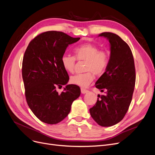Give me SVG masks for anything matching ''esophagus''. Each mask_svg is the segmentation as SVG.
Listing matches in <instances>:
<instances>
[{
    "mask_svg": "<svg viewBox=\"0 0 155 155\" xmlns=\"http://www.w3.org/2000/svg\"><path fill=\"white\" fill-rule=\"evenodd\" d=\"M81 93H82V94H86V93H88V92L89 91L88 90H85V89H84V88H81Z\"/></svg>",
    "mask_w": 155,
    "mask_h": 155,
    "instance_id": "esophagus-1",
    "label": "esophagus"
}]
</instances>
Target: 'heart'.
Returning <instances> with one entry per match:
<instances>
[{
    "mask_svg": "<svg viewBox=\"0 0 155 155\" xmlns=\"http://www.w3.org/2000/svg\"><path fill=\"white\" fill-rule=\"evenodd\" d=\"M75 57L70 54H64L61 63L65 71L72 73L74 70L76 58L79 61H86L83 74L74 75L71 78V83L82 88H86L94 79V74L99 76L106 70L109 64V57L107 52L99 50V48L93 44L86 43L74 48Z\"/></svg>",
    "mask_w": 155,
    "mask_h": 155,
    "instance_id": "heart-1",
    "label": "heart"
}]
</instances>
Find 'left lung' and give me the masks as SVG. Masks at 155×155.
Segmentation results:
<instances>
[{
	"label": "left lung",
	"mask_w": 155,
	"mask_h": 155,
	"mask_svg": "<svg viewBox=\"0 0 155 155\" xmlns=\"http://www.w3.org/2000/svg\"><path fill=\"white\" fill-rule=\"evenodd\" d=\"M110 43L107 69L95 83L104 94L98 95L95 106L90 109L92 118L102 127H110L123 120L131 103L135 83L134 60L130 48L120 36L103 32Z\"/></svg>",
	"instance_id": "1"
}]
</instances>
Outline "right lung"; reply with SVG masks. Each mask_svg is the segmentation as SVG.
Returning <instances> with one entry per match:
<instances>
[{"mask_svg":"<svg viewBox=\"0 0 155 155\" xmlns=\"http://www.w3.org/2000/svg\"><path fill=\"white\" fill-rule=\"evenodd\" d=\"M79 39L62 32L48 31L31 41L25 52L22 77L26 100L35 116L45 123L62 121L81 94L75 84L66 85L60 94L57 91V86L62 87L69 79L61 65V57L68 46Z\"/></svg>","mask_w":155,"mask_h":155,"instance_id":"obj_1","label":"right lung"}]
</instances>
